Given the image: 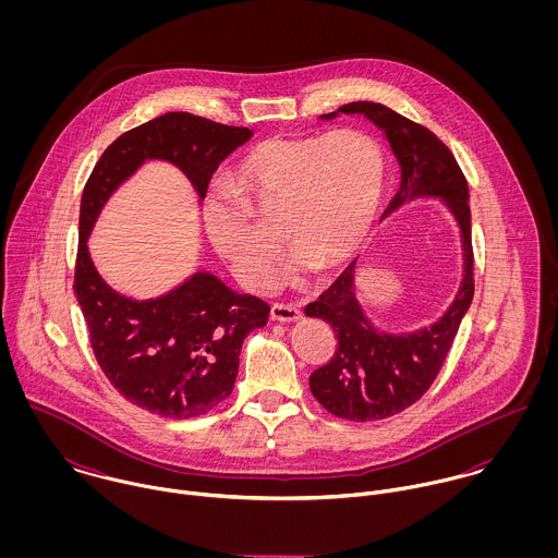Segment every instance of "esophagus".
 Returning <instances> with one entry per match:
<instances>
[{"mask_svg": "<svg viewBox=\"0 0 558 558\" xmlns=\"http://www.w3.org/2000/svg\"><path fill=\"white\" fill-rule=\"evenodd\" d=\"M301 305L296 303H275L270 307V316L277 322H294V319L301 318Z\"/></svg>", "mask_w": 558, "mask_h": 558, "instance_id": "1", "label": "esophagus"}]
</instances>
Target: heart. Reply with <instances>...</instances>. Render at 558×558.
Returning <instances> with one entry per match:
<instances>
[{"instance_id": "1", "label": "heart", "mask_w": 558, "mask_h": 558, "mask_svg": "<svg viewBox=\"0 0 558 558\" xmlns=\"http://www.w3.org/2000/svg\"><path fill=\"white\" fill-rule=\"evenodd\" d=\"M383 146L365 131L268 137L234 169L232 189L206 197L204 223L217 253L240 281L270 290L283 236L296 246L292 275L335 270L369 236L385 193Z\"/></svg>"}]
</instances>
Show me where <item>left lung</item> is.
I'll list each match as a JSON object with an SVG mask.
<instances>
[{
  "label": "left lung",
  "instance_id": "1",
  "mask_svg": "<svg viewBox=\"0 0 558 558\" xmlns=\"http://www.w3.org/2000/svg\"><path fill=\"white\" fill-rule=\"evenodd\" d=\"M341 113H359L385 131L401 167V182L389 210L421 195L442 197L460 223L464 242V281L449 312L410 335L376 330L354 296V264L305 307L310 318L328 322L337 350L310 376V389L330 414L348 421H380L410 408L434 385L475 294V255L471 239L469 182L453 153L423 124L380 102H348ZM337 113L322 116L324 120Z\"/></svg>",
  "mask_w": 558,
  "mask_h": 558
}]
</instances>
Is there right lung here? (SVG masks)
<instances>
[{
	"label": "right lung",
	"mask_w": 558,
	"mask_h": 558,
	"mask_svg": "<svg viewBox=\"0 0 558 558\" xmlns=\"http://www.w3.org/2000/svg\"><path fill=\"white\" fill-rule=\"evenodd\" d=\"M251 135L244 126L171 111L120 135L83 186L75 294L89 345L113 389L153 414L191 418L228 398L242 341L266 324L270 307L208 272L155 301L120 296L96 272L85 240L102 204L144 160L173 162L204 199L219 162Z\"/></svg>",
	"instance_id": "1"
}]
</instances>
